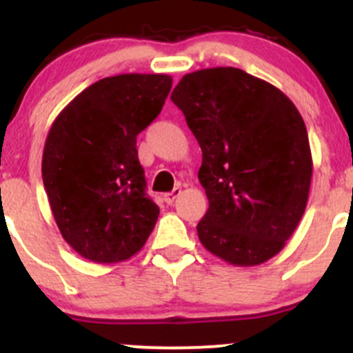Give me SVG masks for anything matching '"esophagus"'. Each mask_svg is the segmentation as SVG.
I'll list each match as a JSON object with an SVG mask.
<instances>
[{"label": "esophagus", "mask_w": 353, "mask_h": 353, "mask_svg": "<svg viewBox=\"0 0 353 353\" xmlns=\"http://www.w3.org/2000/svg\"><path fill=\"white\" fill-rule=\"evenodd\" d=\"M179 194H181V188H174V190L170 191V193L163 194V201H165L167 205H172V203L176 201V198L179 196Z\"/></svg>", "instance_id": "34e87169"}]
</instances>
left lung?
Wrapping results in <instances>:
<instances>
[{
    "mask_svg": "<svg viewBox=\"0 0 353 353\" xmlns=\"http://www.w3.org/2000/svg\"><path fill=\"white\" fill-rule=\"evenodd\" d=\"M170 99L203 152L201 244L230 265L268 261L301 222L311 188V148L297 108L272 83L230 66L184 74Z\"/></svg>",
    "mask_w": 353,
    "mask_h": 353,
    "instance_id": "8db88e82",
    "label": "left lung"
}]
</instances>
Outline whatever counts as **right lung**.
I'll list each match as a JSON object with an SVG mask.
<instances>
[{
  "label": "right lung",
  "mask_w": 353,
  "mask_h": 353,
  "mask_svg": "<svg viewBox=\"0 0 353 353\" xmlns=\"http://www.w3.org/2000/svg\"><path fill=\"white\" fill-rule=\"evenodd\" d=\"M169 74L95 81L59 112L42 155V181L65 241L94 263L131 258L154 230L137 137L162 110Z\"/></svg>",
  "instance_id": "add662e5"
}]
</instances>
